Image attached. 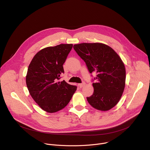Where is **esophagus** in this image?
Masks as SVG:
<instances>
[{"label": "esophagus", "instance_id": "esophagus-1", "mask_svg": "<svg viewBox=\"0 0 150 150\" xmlns=\"http://www.w3.org/2000/svg\"><path fill=\"white\" fill-rule=\"evenodd\" d=\"M85 82H82V83H79L78 84V86L79 87V88H82V87H83L84 85H85Z\"/></svg>", "mask_w": 150, "mask_h": 150}]
</instances>
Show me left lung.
I'll use <instances>...</instances> for the list:
<instances>
[{"instance_id": "1", "label": "left lung", "mask_w": 150, "mask_h": 150, "mask_svg": "<svg viewBox=\"0 0 150 150\" xmlns=\"http://www.w3.org/2000/svg\"><path fill=\"white\" fill-rule=\"evenodd\" d=\"M74 49L90 73L97 74V82L93 83L94 93L87 97L88 102L101 111L111 109L119 101L125 86L126 71L121 58L112 48L100 42L75 45Z\"/></svg>"}]
</instances>
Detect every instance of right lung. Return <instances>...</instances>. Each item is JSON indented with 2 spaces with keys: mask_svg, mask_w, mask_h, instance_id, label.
<instances>
[{
  "mask_svg": "<svg viewBox=\"0 0 150 150\" xmlns=\"http://www.w3.org/2000/svg\"><path fill=\"white\" fill-rule=\"evenodd\" d=\"M61 44L39 51L29 65L26 83L29 93L40 108L48 113L57 112L69 103L77 87L65 81H59L64 73L63 65L72 48Z\"/></svg>",
  "mask_w": 150,
  "mask_h": 150,
  "instance_id": "obj_1",
  "label": "right lung"
}]
</instances>
